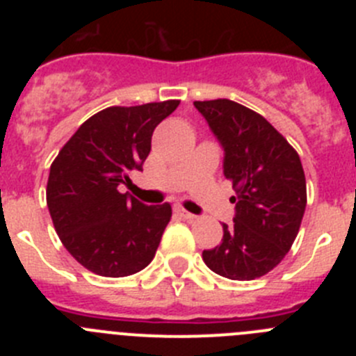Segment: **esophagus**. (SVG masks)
<instances>
[{
	"label": "esophagus",
	"instance_id": "1",
	"mask_svg": "<svg viewBox=\"0 0 356 356\" xmlns=\"http://www.w3.org/2000/svg\"><path fill=\"white\" fill-rule=\"evenodd\" d=\"M176 212L180 213V216L184 217V219H187V221H194V219H196V216H194V213H191V212H187V210H185L184 207H176Z\"/></svg>",
	"mask_w": 356,
	"mask_h": 356
}]
</instances>
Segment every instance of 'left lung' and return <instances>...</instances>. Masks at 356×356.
<instances>
[{
  "label": "left lung",
  "mask_w": 356,
  "mask_h": 356,
  "mask_svg": "<svg viewBox=\"0 0 356 356\" xmlns=\"http://www.w3.org/2000/svg\"><path fill=\"white\" fill-rule=\"evenodd\" d=\"M225 149V176L235 196L234 225L203 262L229 280L273 271L291 250L307 207V181L298 151L254 110L229 102H194Z\"/></svg>",
  "instance_id": "8db88e82"
}]
</instances>
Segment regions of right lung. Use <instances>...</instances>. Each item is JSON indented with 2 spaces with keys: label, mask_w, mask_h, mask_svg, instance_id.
<instances>
[{
  "label": "right lung",
  "mask_w": 356,
  "mask_h": 356,
  "mask_svg": "<svg viewBox=\"0 0 356 356\" xmlns=\"http://www.w3.org/2000/svg\"><path fill=\"white\" fill-rule=\"evenodd\" d=\"M178 99L108 106L89 118L64 144L49 169L46 201L65 250L85 269L108 278L143 271L153 260L171 205L147 207L119 193L143 171L151 135Z\"/></svg>",
  "instance_id": "add662e5"
}]
</instances>
